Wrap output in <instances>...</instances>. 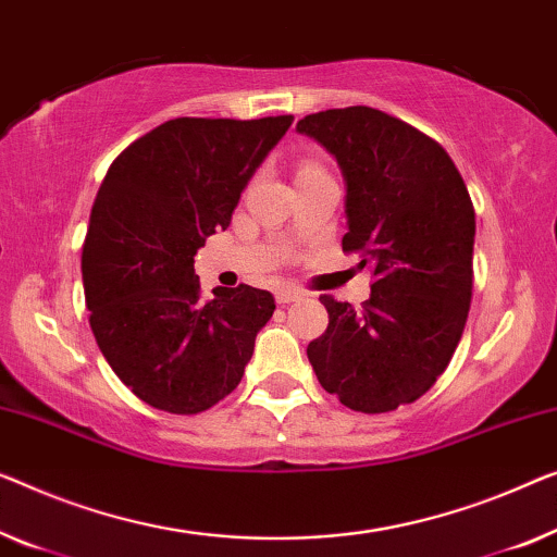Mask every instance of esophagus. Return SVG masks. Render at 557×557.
I'll return each mask as SVG.
<instances>
[{"instance_id":"esophagus-1","label":"esophagus","mask_w":557,"mask_h":557,"mask_svg":"<svg viewBox=\"0 0 557 557\" xmlns=\"http://www.w3.org/2000/svg\"><path fill=\"white\" fill-rule=\"evenodd\" d=\"M275 297H277V302H280V305H287V302H297V300H302V293H297V289H287V287H282V289H277Z\"/></svg>"}]
</instances>
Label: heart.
Here are the masks:
<instances>
[{
	"label": "heart",
	"instance_id": "1",
	"mask_svg": "<svg viewBox=\"0 0 557 557\" xmlns=\"http://www.w3.org/2000/svg\"><path fill=\"white\" fill-rule=\"evenodd\" d=\"M312 170H320V164H314V162H305L302 168H300V172H297V174H305V172H312Z\"/></svg>",
	"mask_w": 557,
	"mask_h": 557
}]
</instances>
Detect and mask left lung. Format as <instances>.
Here are the masks:
<instances>
[{
	"label": "left lung",
	"mask_w": 557,
	"mask_h": 557,
	"mask_svg": "<svg viewBox=\"0 0 557 557\" xmlns=\"http://www.w3.org/2000/svg\"><path fill=\"white\" fill-rule=\"evenodd\" d=\"M297 132L343 170V250L375 275L360 310L320 297L330 322L307 358L350 410H397L435 385L462 337L475 245L468 187L433 137L372 107L307 114Z\"/></svg>",
	"instance_id": "1"
}]
</instances>
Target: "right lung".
I'll use <instances>...</instances> for the list:
<instances>
[{
	"label": "right lung",
	"instance_id": "add662e5",
	"mask_svg": "<svg viewBox=\"0 0 557 557\" xmlns=\"http://www.w3.org/2000/svg\"><path fill=\"white\" fill-rule=\"evenodd\" d=\"M293 124L177 117L110 164L89 214L82 282L104 360L139 400L197 414L245 375L255 337L275 312L268 289L199 297L195 255L227 230L247 182Z\"/></svg>",
	"mask_w": 557,
	"mask_h": 557
}]
</instances>
